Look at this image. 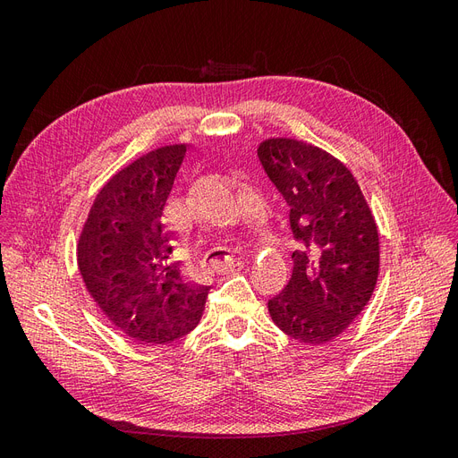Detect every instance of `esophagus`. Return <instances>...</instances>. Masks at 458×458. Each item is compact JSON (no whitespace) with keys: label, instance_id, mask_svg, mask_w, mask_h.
<instances>
[{"label":"esophagus","instance_id":"esophagus-1","mask_svg":"<svg viewBox=\"0 0 458 458\" xmlns=\"http://www.w3.org/2000/svg\"><path fill=\"white\" fill-rule=\"evenodd\" d=\"M210 269H212L214 273L227 275V273L237 271V269H239V263H234V261H233V258H227L225 261H214L212 266H210Z\"/></svg>","mask_w":458,"mask_h":458}]
</instances>
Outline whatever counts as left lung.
Masks as SVG:
<instances>
[{
  "instance_id": "left-lung-1",
  "label": "left lung",
  "mask_w": 458,
  "mask_h": 458,
  "mask_svg": "<svg viewBox=\"0 0 458 458\" xmlns=\"http://www.w3.org/2000/svg\"><path fill=\"white\" fill-rule=\"evenodd\" d=\"M258 157L290 208L300 248L273 323L306 345L340 336L365 310L380 269L378 229L353 174L330 152L293 137L259 143Z\"/></svg>"
}]
</instances>
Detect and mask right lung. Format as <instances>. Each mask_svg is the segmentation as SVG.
<instances>
[{
  "label": "right lung",
  "mask_w": 458,
  "mask_h": 458,
  "mask_svg": "<svg viewBox=\"0 0 458 458\" xmlns=\"http://www.w3.org/2000/svg\"><path fill=\"white\" fill-rule=\"evenodd\" d=\"M187 145H165L116 172L95 197L78 241V269L97 306L147 345L182 338L200 321L208 286L172 261L164 206Z\"/></svg>",
  "instance_id": "right-lung-1"
}]
</instances>
